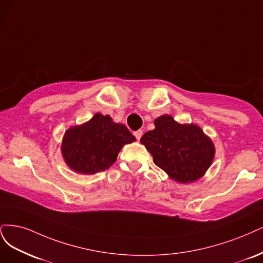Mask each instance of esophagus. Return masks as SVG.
Listing matches in <instances>:
<instances>
[{
	"label": "esophagus",
	"mask_w": 263,
	"mask_h": 263,
	"mask_svg": "<svg viewBox=\"0 0 263 263\" xmlns=\"http://www.w3.org/2000/svg\"><path fill=\"white\" fill-rule=\"evenodd\" d=\"M142 134H143V131L142 130H138V131L134 132V137L137 138V140L139 141L141 139V137H142Z\"/></svg>",
	"instance_id": "obj_1"
}]
</instances>
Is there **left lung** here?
<instances>
[{
    "instance_id": "left-lung-1",
    "label": "left lung",
    "mask_w": 263,
    "mask_h": 263,
    "mask_svg": "<svg viewBox=\"0 0 263 263\" xmlns=\"http://www.w3.org/2000/svg\"><path fill=\"white\" fill-rule=\"evenodd\" d=\"M155 129L147 131L141 143L175 181L190 183L205 174L214 158L212 140L197 124H180L172 116L156 118Z\"/></svg>"
}]
</instances>
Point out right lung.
<instances>
[{
  "label": "right lung",
  "instance_id": "add662e5",
  "mask_svg": "<svg viewBox=\"0 0 263 263\" xmlns=\"http://www.w3.org/2000/svg\"><path fill=\"white\" fill-rule=\"evenodd\" d=\"M135 141L125 125L110 116L96 114L84 124L64 133L61 151L66 165L83 175H94L111 166L125 144Z\"/></svg>",
  "mask_w": 263,
  "mask_h": 263
}]
</instances>
